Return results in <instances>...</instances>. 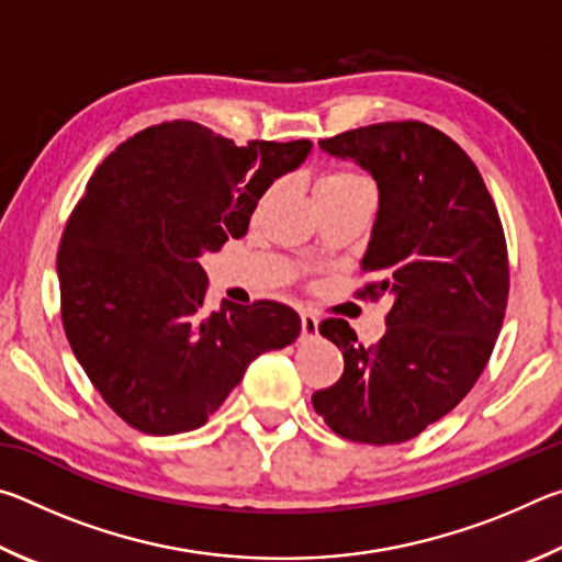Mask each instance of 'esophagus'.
Returning a JSON list of instances; mask_svg holds the SVG:
<instances>
[{
	"label": "esophagus",
	"mask_w": 562,
	"mask_h": 562,
	"mask_svg": "<svg viewBox=\"0 0 562 562\" xmlns=\"http://www.w3.org/2000/svg\"><path fill=\"white\" fill-rule=\"evenodd\" d=\"M300 319H302V339H315L319 335V319H317V315H312V312L302 310L300 312Z\"/></svg>",
	"instance_id": "obj_1"
}]
</instances>
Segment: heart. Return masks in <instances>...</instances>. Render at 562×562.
Instances as JSON below:
<instances>
[{"mask_svg":"<svg viewBox=\"0 0 562 562\" xmlns=\"http://www.w3.org/2000/svg\"><path fill=\"white\" fill-rule=\"evenodd\" d=\"M359 183H367V180L357 173H351V170H327V173L317 180L315 193H325V190H345Z\"/></svg>","mask_w":562,"mask_h":562,"instance_id":"1","label":"heart"}]
</instances>
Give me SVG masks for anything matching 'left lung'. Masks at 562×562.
<instances>
[{
  "instance_id": "8db88e82",
  "label": "left lung",
  "mask_w": 562,
  "mask_h": 562,
  "mask_svg": "<svg viewBox=\"0 0 562 562\" xmlns=\"http://www.w3.org/2000/svg\"><path fill=\"white\" fill-rule=\"evenodd\" d=\"M319 148L376 180L361 258L374 282L361 294H389L392 310L374 347L357 345L345 319L322 322L345 374L312 406L349 441L402 443L449 414L486 367L506 315V235L473 160L426 123H374Z\"/></svg>"
}]
</instances>
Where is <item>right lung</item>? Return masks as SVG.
Listing matches in <instances>:
<instances>
[{
    "label": "right lung",
    "instance_id": "add662e5",
    "mask_svg": "<svg viewBox=\"0 0 562 562\" xmlns=\"http://www.w3.org/2000/svg\"><path fill=\"white\" fill-rule=\"evenodd\" d=\"M312 140L233 138L193 121L136 133L103 160L64 227L56 272L66 339L133 429H201L262 351L300 337L280 302L203 312L205 252L243 237L274 180Z\"/></svg>",
    "mask_w": 562,
    "mask_h": 562
}]
</instances>
